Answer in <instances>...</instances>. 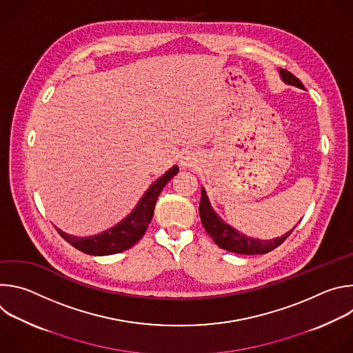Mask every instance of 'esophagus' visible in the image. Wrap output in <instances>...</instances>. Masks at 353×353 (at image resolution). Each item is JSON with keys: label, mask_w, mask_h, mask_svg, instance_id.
<instances>
[{"label": "esophagus", "mask_w": 353, "mask_h": 353, "mask_svg": "<svg viewBox=\"0 0 353 353\" xmlns=\"http://www.w3.org/2000/svg\"><path fill=\"white\" fill-rule=\"evenodd\" d=\"M192 158H191V155H188V154H183L181 157H180V165L181 166H184V168H190L191 165H192Z\"/></svg>", "instance_id": "esophagus-1"}]
</instances>
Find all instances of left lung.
<instances>
[{
    "label": "left lung",
    "instance_id": "8db88e82",
    "mask_svg": "<svg viewBox=\"0 0 353 353\" xmlns=\"http://www.w3.org/2000/svg\"><path fill=\"white\" fill-rule=\"evenodd\" d=\"M279 75L281 79L288 83V85H293L297 86L300 89H305L303 83H301L293 74H290L286 70H281L279 68ZM199 216H201V222L204 225V229L207 230V233L214 239V241L223 250L232 251V253L236 254H244V256H253V254H265L270 253L271 250L276 248L279 244H282L285 241V239L293 232L289 230L286 234L281 236V237H275L271 240H260V239H253L248 237L243 233H240L239 230H236L234 228H232L230 225H228L225 221H222V218L214 211L207 191L203 187L201 188V201H199Z\"/></svg>",
    "mask_w": 353,
    "mask_h": 353
}]
</instances>
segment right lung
<instances>
[{
	"label": "right lung",
	"instance_id": "1",
	"mask_svg": "<svg viewBox=\"0 0 353 353\" xmlns=\"http://www.w3.org/2000/svg\"><path fill=\"white\" fill-rule=\"evenodd\" d=\"M179 168L174 165L163 176H161L155 183L145 191L139 203L121 222L113 228L88 237L72 236L61 229H57L60 236L68 241L71 245L89 256H110L132 247L143 234L148 225L152 221L157 199L163 190V187L176 176Z\"/></svg>",
	"mask_w": 353,
	"mask_h": 353
}]
</instances>
